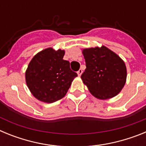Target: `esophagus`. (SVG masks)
Instances as JSON below:
<instances>
[{"label":"esophagus","mask_w":146,"mask_h":146,"mask_svg":"<svg viewBox=\"0 0 146 146\" xmlns=\"http://www.w3.org/2000/svg\"><path fill=\"white\" fill-rule=\"evenodd\" d=\"M82 70L81 69H79V70H78V72H77V74H78V76H79V77H80L81 74H82Z\"/></svg>","instance_id":"34e87169"}]
</instances>
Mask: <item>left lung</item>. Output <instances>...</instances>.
Segmentation results:
<instances>
[{"label": "left lung", "instance_id": "1", "mask_svg": "<svg viewBox=\"0 0 146 146\" xmlns=\"http://www.w3.org/2000/svg\"><path fill=\"white\" fill-rule=\"evenodd\" d=\"M86 69L82 82L93 96L108 99L118 95L126 80V67L121 58L105 46L82 50Z\"/></svg>", "mask_w": 146, "mask_h": 146}]
</instances>
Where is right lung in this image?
Listing matches in <instances>:
<instances>
[{
    "mask_svg": "<svg viewBox=\"0 0 146 146\" xmlns=\"http://www.w3.org/2000/svg\"><path fill=\"white\" fill-rule=\"evenodd\" d=\"M65 51L44 49L33 56L25 72V81L35 98L52 103L64 97L73 80L77 76L63 59Z\"/></svg>",
    "mask_w": 146,
    "mask_h": 146,
    "instance_id": "add662e5",
    "label": "right lung"
}]
</instances>
